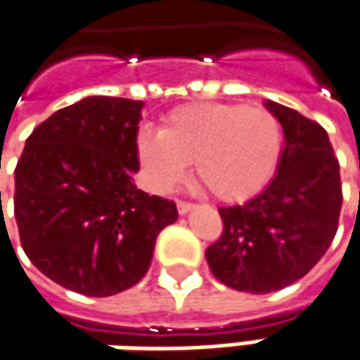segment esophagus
<instances>
[{"mask_svg":"<svg viewBox=\"0 0 360 360\" xmlns=\"http://www.w3.org/2000/svg\"><path fill=\"white\" fill-rule=\"evenodd\" d=\"M195 208V204L193 202H183V200H177V210L179 214H187L189 210H193Z\"/></svg>","mask_w":360,"mask_h":360,"instance_id":"34e87169","label":"esophagus"}]
</instances>
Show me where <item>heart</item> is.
<instances>
[{
    "instance_id": "1",
    "label": "heart",
    "mask_w": 360,
    "mask_h": 360,
    "mask_svg": "<svg viewBox=\"0 0 360 360\" xmlns=\"http://www.w3.org/2000/svg\"><path fill=\"white\" fill-rule=\"evenodd\" d=\"M282 144V125L266 109L198 103L171 111L160 131L142 129L136 152L154 189H173L193 162L195 179L212 198L237 204L270 183Z\"/></svg>"
}]
</instances>
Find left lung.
Here are the masks:
<instances>
[{
  "mask_svg": "<svg viewBox=\"0 0 360 360\" xmlns=\"http://www.w3.org/2000/svg\"><path fill=\"white\" fill-rule=\"evenodd\" d=\"M284 129L276 177L243 206L218 208L222 235L206 249L222 284L266 295L303 278L328 251L342 208L340 165L326 129L268 101Z\"/></svg>",
  "mask_w": 360,
  "mask_h": 360,
  "instance_id": "obj_1",
  "label": "left lung"
}]
</instances>
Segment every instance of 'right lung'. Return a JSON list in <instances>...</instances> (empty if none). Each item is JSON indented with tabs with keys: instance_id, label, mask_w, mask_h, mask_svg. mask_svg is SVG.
<instances>
[{
	"instance_id": "add662e5",
	"label": "right lung",
	"mask_w": 360,
	"mask_h": 360,
	"mask_svg": "<svg viewBox=\"0 0 360 360\" xmlns=\"http://www.w3.org/2000/svg\"><path fill=\"white\" fill-rule=\"evenodd\" d=\"M142 101L88 96L28 136L14 171V216L28 259L53 282L111 297L150 268L158 233L177 220L173 200L131 181Z\"/></svg>"
}]
</instances>
